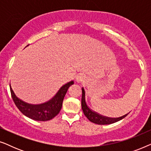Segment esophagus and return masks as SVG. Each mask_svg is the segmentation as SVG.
<instances>
[{
    "label": "esophagus",
    "instance_id": "esophagus-1",
    "mask_svg": "<svg viewBox=\"0 0 151 151\" xmlns=\"http://www.w3.org/2000/svg\"><path fill=\"white\" fill-rule=\"evenodd\" d=\"M84 80H85V77H84L82 74H79V75H78L77 77H76V82H78V83L83 82Z\"/></svg>",
    "mask_w": 151,
    "mask_h": 151
}]
</instances>
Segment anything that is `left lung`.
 I'll return each instance as SVG.
<instances>
[{
    "label": "left lung",
    "instance_id": "left-lung-1",
    "mask_svg": "<svg viewBox=\"0 0 151 151\" xmlns=\"http://www.w3.org/2000/svg\"><path fill=\"white\" fill-rule=\"evenodd\" d=\"M82 109L83 111V113L85 116L87 117L89 121L93 123L97 124H100V125H104V124H113L118 122L121 119L127 116V115H123V116L117 117V118H111V117H107L105 116H102L98 113H97L94 111L91 110L88 108L87 105L86 104L85 102V91H84V88H82Z\"/></svg>",
    "mask_w": 151,
    "mask_h": 151
}]
</instances>
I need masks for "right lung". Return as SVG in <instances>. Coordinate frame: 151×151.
I'll list each match as a JSON object with an SVG mask.
<instances>
[{
    "label": "right lung",
    "instance_id": "1",
    "mask_svg": "<svg viewBox=\"0 0 151 151\" xmlns=\"http://www.w3.org/2000/svg\"><path fill=\"white\" fill-rule=\"evenodd\" d=\"M73 84V81L68 82L62 86L58 92L48 102L43 104L33 105L23 102L18 98L10 86V91L16 106L22 114L36 121H48L56 116L61 110L63 102L66 93L70 86Z\"/></svg>",
    "mask_w": 151,
    "mask_h": 151
}]
</instances>
